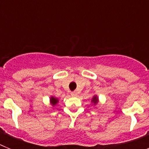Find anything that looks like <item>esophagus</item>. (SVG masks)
<instances>
[{
  "mask_svg": "<svg viewBox=\"0 0 149 149\" xmlns=\"http://www.w3.org/2000/svg\"><path fill=\"white\" fill-rule=\"evenodd\" d=\"M71 95H72V97H76V96L77 95V92H72V93H71Z\"/></svg>",
  "mask_w": 149,
  "mask_h": 149,
  "instance_id": "esophagus-1",
  "label": "esophagus"
}]
</instances>
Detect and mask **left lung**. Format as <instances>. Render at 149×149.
I'll return each instance as SVG.
<instances>
[{
    "mask_svg": "<svg viewBox=\"0 0 149 149\" xmlns=\"http://www.w3.org/2000/svg\"><path fill=\"white\" fill-rule=\"evenodd\" d=\"M99 102V98H98V96L97 95H94L93 97L91 99V103H92V105L93 106H96L98 104V103Z\"/></svg>",
    "mask_w": 149,
    "mask_h": 149,
    "instance_id": "left-lung-1",
    "label": "left lung"
}]
</instances>
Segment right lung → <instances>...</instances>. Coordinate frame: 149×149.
Masks as SVG:
<instances>
[{
    "instance_id": "1",
    "label": "right lung",
    "mask_w": 149,
    "mask_h": 149,
    "mask_svg": "<svg viewBox=\"0 0 149 149\" xmlns=\"http://www.w3.org/2000/svg\"><path fill=\"white\" fill-rule=\"evenodd\" d=\"M49 101H50V104H51V106L54 107L57 104L59 103V98L55 97L54 95H51L50 96V98H49Z\"/></svg>"
}]
</instances>
